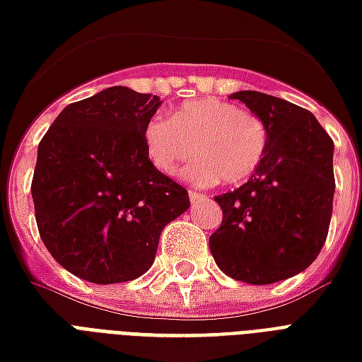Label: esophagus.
Segmentation results:
<instances>
[{"label": "esophagus", "instance_id": "34e87169", "mask_svg": "<svg viewBox=\"0 0 362 362\" xmlns=\"http://www.w3.org/2000/svg\"><path fill=\"white\" fill-rule=\"evenodd\" d=\"M207 197V194H202V192H194V189H189V202L194 203H199L202 199H205Z\"/></svg>", "mask_w": 362, "mask_h": 362}]
</instances>
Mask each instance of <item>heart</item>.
Returning a JSON list of instances; mask_svg holds the SVG:
<instances>
[{
  "label": "heart",
  "instance_id": "heart-1",
  "mask_svg": "<svg viewBox=\"0 0 362 362\" xmlns=\"http://www.w3.org/2000/svg\"><path fill=\"white\" fill-rule=\"evenodd\" d=\"M149 163L160 174H174L194 151L199 157L184 170L194 184H238L255 173L267 147L263 120L216 98L182 103L173 119L153 115L144 128Z\"/></svg>",
  "mask_w": 362,
  "mask_h": 362
}]
</instances>
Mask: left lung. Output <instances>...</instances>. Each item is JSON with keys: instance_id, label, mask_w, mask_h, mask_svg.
Instances as JSON below:
<instances>
[{"instance_id": "8db88e82", "label": "left lung", "mask_w": 362, "mask_h": 362, "mask_svg": "<svg viewBox=\"0 0 362 362\" xmlns=\"http://www.w3.org/2000/svg\"><path fill=\"white\" fill-rule=\"evenodd\" d=\"M263 120L267 147L255 173L216 195L222 224L209 238L218 269L245 284L299 274L320 253L334 202V141L315 115L261 92H235Z\"/></svg>"}]
</instances>
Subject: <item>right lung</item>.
Listing matches in <instances>:
<instances>
[{"label":"right lung","mask_w":362,"mask_h":362,"mask_svg":"<svg viewBox=\"0 0 362 362\" xmlns=\"http://www.w3.org/2000/svg\"><path fill=\"white\" fill-rule=\"evenodd\" d=\"M159 105L157 95L113 86L66 105L40 141L36 222L47 251L74 276H141L163 228L188 211V192L146 155L144 128Z\"/></svg>","instance_id":"1"}]
</instances>
